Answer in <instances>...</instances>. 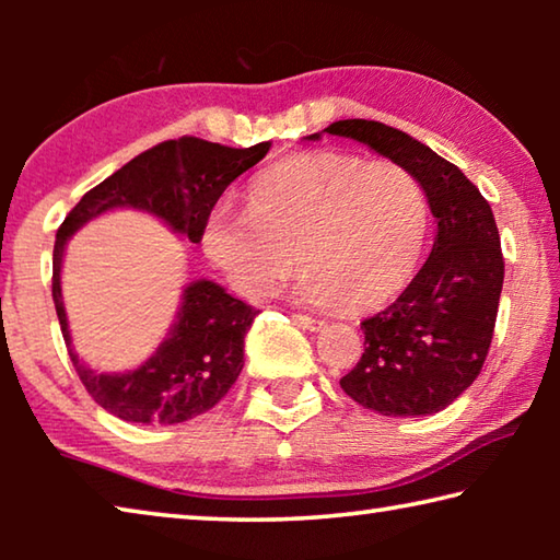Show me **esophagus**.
I'll return each mask as SVG.
<instances>
[{
  "instance_id": "1",
  "label": "esophagus",
  "mask_w": 560,
  "mask_h": 560,
  "mask_svg": "<svg viewBox=\"0 0 560 560\" xmlns=\"http://www.w3.org/2000/svg\"><path fill=\"white\" fill-rule=\"evenodd\" d=\"M293 318V324L296 326H301V328H306V330H320V320H316V318H311V316H303V314H293L291 316Z\"/></svg>"
}]
</instances>
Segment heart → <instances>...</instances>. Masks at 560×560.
<instances>
[{"instance_id":"b5f03b06","label":"heart","mask_w":560,"mask_h":560,"mask_svg":"<svg viewBox=\"0 0 560 560\" xmlns=\"http://www.w3.org/2000/svg\"><path fill=\"white\" fill-rule=\"evenodd\" d=\"M428 224L422 187L402 165L311 153L254 177L246 210L212 207L202 249L244 299L271 296L299 257V301L371 308L412 277Z\"/></svg>"}]
</instances>
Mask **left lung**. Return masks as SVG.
<instances>
[{"label": "left lung", "mask_w": 560, "mask_h": 560, "mask_svg": "<svg viewBox=\"0 0 560 560\" xmlns=\"http://www.w3.org/2000/svg\"><path fill=\"white\" fill-rule=\"evenodd\" d=\"M328 136L355 140L402 165L428 197L438 236L407 289L365 318V350L340 387L385 417L434 415L477 381L494 336L504 257L489 202L457 165L377 120H336ZM320 132L306 136L320 140Z\"/></svg>", "instance_id": "left-lung-1"}]
</instances>
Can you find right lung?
<instances>
[{
	"label": "right lung",
	"instance_id": "1",
	"mask_svg": "<svg viewBox=\"0 0 560 560\" xmlns=\"http://www.w3.org/2000/svg\"><path fill=\"white\" fill-rule=\"evenodd\" d=\"M271 143L226 148L200 138L165 140L122 165L81 197L56 232L51 293L71 363L103 410L138 424H177L202 415L230 393L244 368V338L259 311L210 279L189 281L167 336L143 365L98 373L79 360L61 296L63 252L71 236L110 210H140L175 234L202 242L207 214L236 177L269 153Z\"/></svg>",
	"mask_w": 560,
	"mask_h": 560
}]
</instances>
